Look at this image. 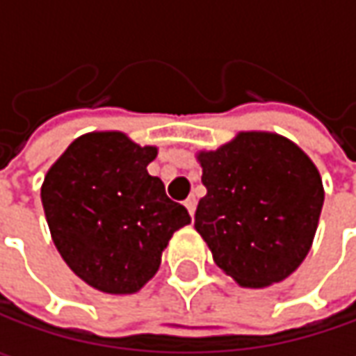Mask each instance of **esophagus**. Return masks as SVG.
I'll return each instance as SVG.
<instances>
[{"mask_svg": "<svg viewBox=\"0 0 356 356\" xmlns=\"http://www.w3.org/2000/svg\"><path fill=\"white\" fill-rule=\"evenodd\" d=\"M196 204H198V200H196V196H190V198L184 200V206L188 208V212H190V216H194V212H196Z\"/></svg>", "mask_w": 356, "mask_h": 356, "instance_id": "1", "label": "esophagus"}]
</instances>
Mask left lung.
Listing matches in <instances>:
<instances>
[{
    "label": "left lung",
    "instance_id": "8db88e82",
    "mask_svg": "<svg viewBox=\"0 0 356 356\" xmlns=\"http://www.w3.org/2000/svg\"><path fill=\"white\" fill-rule=\"evenodd\" d=\"M198 160L208 192L194 226L216 266L255 289L291 275L311 250L325 200L307 154L280 134L239 132Z\"/></svg>",
    "mask_w": 356,
    "mask_h": 356
}]
</instances>
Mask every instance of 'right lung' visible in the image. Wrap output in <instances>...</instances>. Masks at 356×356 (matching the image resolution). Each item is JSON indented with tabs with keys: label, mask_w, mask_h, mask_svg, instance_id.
Here are the masks:
<instances>
[{
	"label": "right lung",
	"mask_w": 356,
	"mask_h": 356,
	"mask_svg": "<svg viewBox=\"0 0 356 356\" xmlns=\"http://www.w3.org/2000/svg\"><path fill=\"white\" fill-rule=\"evenodd\" d=\"M154 146L122 132H90L51 166L41 188L49 229L65 264L104 293H134L160 267L172 234L190 224L146 166Z\"/></svg>",
	"instance_id": "1"
}]
</instances>
